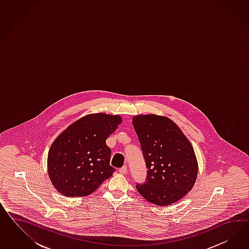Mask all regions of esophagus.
Masks as SVG:
<instances>
[{
	"mask_svg": "<svg viewBox=\"0 0 249 249\" xmlns=\"http://www.w3.org/2000/svg\"><path fill=\"white\" fill-rule=\"evenodd\" d=\"M127 171H128V169H127V166H123L122 168H121L120 170H119V172L121 173V174H127Z\"/></svg>",
	"mask_w": 249,
	"mask_h": 249,
	"instance_id": "1",
	"label": "esophagus"
}]
</instances>
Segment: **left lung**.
Segmentation results:
<instances>
[{"instance_id":"1","label":"left lung","mask_w":249,"mask_h":249,"mask_svg":"<svg viewBox=\"0 0 249 249\" xmlns=\"http://www.w3.org/2000/svg\"><path fill=\"white\" fill-rule=\"evenodd\" d=\"M132 123L148 169L146 181L136 185L138 192L155 205L174 204L196 183L198 162L192 144L164 116L138 115Z\"/></svg>"}]
</instances>
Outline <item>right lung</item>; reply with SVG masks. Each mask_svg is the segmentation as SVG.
Here are the masks:
<instances>
[{
    "instance_id": "add662e5",
    "label": "right lung",
    "mask_w": 249,
    "mask_h": 249,
    "mask_svg": "<svg viewBox=\"0 0 249 249\" xmlns=\"http://www.w3.org/2000/svg\"><path fill=\"white\" fill-rule=\"evenodd\" d=\"M122 122L120 115H86L69 125L53 141L47 171L53 187L67 197H84L112 176L111 150L106 140Z\"/></svg>"
}]
</instances>
